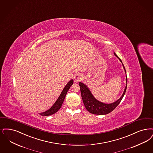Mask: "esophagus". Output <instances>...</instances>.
<instances>
[{"mask_svg":"<svg viewBox=\"0 0 153 153\" xmlns=\"http://www.w3.org/2000/svg\"><path fill=\"white\" fill-rule=\"evenodd\" d=\"M82 74H75L74 77V80L75 82H78L80 81L82 79Z\"/></svg>","mask_w":153,"mask_h":153,"instance_id":"esophagus-1","label":"esophagus"}]
</instances>
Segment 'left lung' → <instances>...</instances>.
Wrapping results in <instances>:
<instances>
[{"mask_svg": "<svg viewBox=\"0 0 153 153\" xmlns=\"http://www.w3.org/2000/svg\"><path fill=\"white\" fill-rule=\"evenodd\" d=\"M114 54L120 60V61L122 62V66L123 68V69L125 72L126 74V85L125 86V88L124 89V91L122 93V96L121 97L118 99L115 102L111 103V104H105L102 102H101L97 100L96 98L94 97V96L92 94V92H91L89 88L86 85V84H84L82 82H79V85L80 88V91H81V97L82 99L84 104L85 106L86 110H88L89 113L97 114V115H105L107 114L110 113L114 110L117 106L118 105V104L120 103L121 101L122 98L123 97L126 88H127V82H128V79L126 76V72L125 68L124 67V65L122 63L121 60L118 57L116 53L114 52Z\"/></svg>", "mask_w": 153, "mask_h": 153, "instance_id": "obj_1", "label": "left lung"}]
</instances>
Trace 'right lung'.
Instances as JSON below:
<instances>
[{
	"label": "right lung",
	"instance_id": "obj_1",
	"mask_svg": "<svg viewBox=\"0 0 153 153\" xmlns=\"http://www.w3.org/2000/svg\"><path fill=\"white\" fill-rule=\"evenodd\" d=\"M73 84H74V79H71L67 84V85L65 86L64 88L63 89V90L61 92V94H60L59 97L56 101L54 104L52 105V106L48 110L42 112V113H40L39 114L43 116H51L52 114H55V113H56L61 108L62 104L64 102V100L66 96L67 92L69 91L70 87Z\"/></svg>",
	"mask_w": 153,
	"mask_h": 153
}]
</instances>
